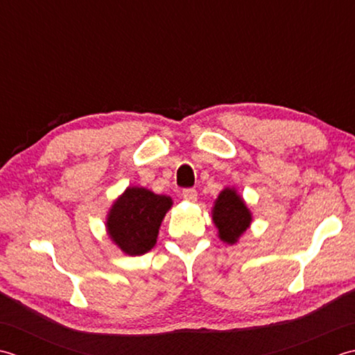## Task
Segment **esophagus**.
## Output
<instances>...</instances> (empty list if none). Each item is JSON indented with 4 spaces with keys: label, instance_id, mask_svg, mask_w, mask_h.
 Listing matches in <instances>:
<instances>
[{
    "label": "esophagus",
    "instance_id": "obj_1",
    "mask_svg": "<svg viewBox=\"0 0 355 355\" xmlns=\"http://www.w3.org/2000/svg\"><path fill=\"white\" fill-rule=\"evenodd\" d=\"M182 198L188 202H194L198 199V191L194 190V188H185V190L182 191Z\"/></svg>",
    "mask_w": 355,
    "mask_h": 355
}]
</instances>
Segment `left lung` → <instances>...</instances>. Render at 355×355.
<instances>
[{"mask_svg":"<svg viewBox=\"0 0 355 355\" xmlns=\"http://www.w3.org/2000/svg\"><path fill=\"white\" fill-rule=\"evenodd\" d=\"M211 213L220 241L230 245L237 242V239L247 231L252 220L251 211L245 205L241 194H237L234 188L230 187L220 191Z\"/></svg>","mask_w":355,"mask_h":355,"instance_id":"left-lung-1","label":"left lung"}]
</instances>
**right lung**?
<instances>
[{
	"label": "right lung",
	"instance_id": "1",
	"mask_svg": "<svg viewBox=\"0 0 355 355\" xmlns=\"http://www.w3.org/2000/svg\"><path fill=\"white\" fill-rule=\"evenodd\" d=\"M171 205L170 196L128 187L108 211L107 233L125 254H146L155 247L159 227Z\"/></svg>",
	"mask_w": 355,
	"mask_h": 355
}]
</instances>
